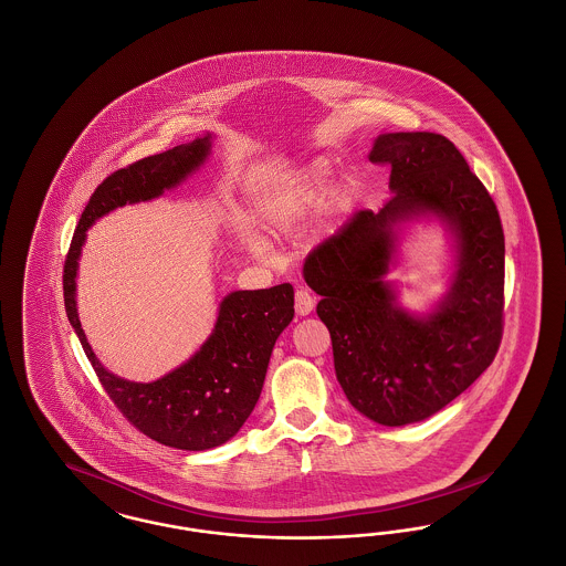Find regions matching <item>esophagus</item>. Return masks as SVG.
<instances>
[{"mask_svg":"<svg viewBox=\"0 0 566 566\" xmlns=\"http://www.w3.org/2000/svg\"><path fill=\"white\" fill-rule=\"evenodd\" d=\"M316 307V296L310 295L307 291H296L295 293V310L298 316H307L312 314V310Z\"/></svg>","mask_w":566,"mask_h":566,"instance_id":"esophagus-1","label":"esophagus"}]
</instances>
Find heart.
Returning a JSON list of instances; mask_svg holds the SVG:
<instances>
[{
  "instance_id": "1",
  "label": "heart",
  "mask_w": 566,
  "mask_h": 566,
  "mask_svg": "<svg viewBox=\"0 0 566 566\" xmlns=\"http://www.w3.org/2000/svg\"><path fill=\"white\" fill-rule=\"evenodd\" d=\"M328 178L331 163L326 159H314L305 165L286 187L275 190L261 203L263 220L275 229L289 227L295 218L305 214L314 203H318Z\"/></svg>"
}]
</instances>
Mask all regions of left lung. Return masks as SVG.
Returning a JSON list of instances; mask_svg holds the SVG:
<instances>
[{"label": "left lung", "mask_w": 566, "mask_h": 566, "mask_svg": "<svg viewBox=\"0 0 566 566\" xmlns=\"http://www.w3.org/2000/svg\"><path fill=\"white\" fill-rule=\"evenodd\" d=\"M369 161L390 165L392 197L360 210L303 265L321 295L337 381L363 416L384 427L431 418L494 360L503 335L505 235L499 210L457 146L439 134L377 135ZM434 214L455 238V273L429 315L396 301L385 273L400 224Z\"/></svg>", "instance_id": "8db88e82"}]
</instances>
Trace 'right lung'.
<instances>
[{
  "instance_id": "obj_1",
  "label": "right lung",
  "mask_w": 566,
  "mask_h": 566,
  "mask_svg": "<svg viewBox=\"0 0 566 566\" xmlns=\"http://www.w3.org/2000/svg\"><path fill=\"white\" fill-rule=\"evenodd\" d=\"M210 139V134L197 137L108 176L82 212L63 268L67 318L109 399L137 431L189 452L222 446L252 413L275 339L295 316L293 286L277 284L224 296L214 331L203 346L167 376L142 384L109 374L91 350L76 310V273L88 227L116 208L161 197L165 190L178 187L206 161Z\"/></svg>"
}]
</instances>
